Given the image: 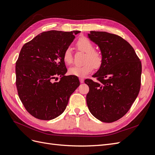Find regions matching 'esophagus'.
<instances>
[{
	"mask_svg": "<svg viewBox=\"0 0 155 155\" xmlns=\"http://www.w3.org/2000/svg\"><path fill=\"white\" fill-rule=\"evenodd\" d=\"M79 80H80V82H81V83H84V78H79Z\"/></svg>",
	"mask_w": 155,
	"mask_h": 155,
	"instance_id": "34e87169",
	"label": "esophagus"
}]
</instances>
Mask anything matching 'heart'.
Returning <instances> with one entry per match:
<instances>
[{"label":"heart","instance_id":"b5f03b06","mask_svg":"<svg viewBox=\"0 0 155 155\" xmlns=\"http://www.w3.org/2000/svg\"><path fill=\"white\" fill-rule=\"evenodd\" d=\"M77 48L86 53L84 64L82 66H73L69 68L68 72L71 75L84 77L92 72L94 67L98 68L103 62V55L101 52L94 49L93 43L86 37H81L76 43ZM63 60L65 64H71L73 61L71 48L65 49L63 54Z\"/></svg>","mask_w":155,"mask_h":155}]
</instances>
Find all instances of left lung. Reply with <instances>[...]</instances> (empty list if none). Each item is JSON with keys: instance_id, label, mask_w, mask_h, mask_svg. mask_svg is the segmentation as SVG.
<instances>
[{"instance_id": "obj_1", "label": "left lung", "mask_w": 155, "mask_h": 155, "mask_svg": "<svg viewBox=\"0 0 155 155\" xmlns=\"http://www.w3.org/2000/svg\"><path fill=\"white\" fill-rule=\"evenodd\" d=\"M90 41L99 47L103 62L93 77L86 102L89 111L99 120L110 123L127 113L140 89L142 64L133 47L124 38L106 31H91Z\"/></svg>"}]
</instances>
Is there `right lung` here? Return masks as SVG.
Segmentation results:
<instances>
[{
	"label": "right lung",
	"mask_w": 155,
	"mask_h": 155,
	"mask_svg": "<svg viewBox=\"0 0 155 155\" xmlns=\"http://www.w3.org/2000/svg\"><path fill=\"white\" fill-rule=\"evenodd\" d=\"M80 32L45 31L22 48L15 66L16 86L24 107L34 117L49 120L61 115L79 86L77 76L65 75L63 54ZM58 76L60 81L53 82Z\"/></svg>",
	"instance_id": "add662e5"
}]
</instances>
